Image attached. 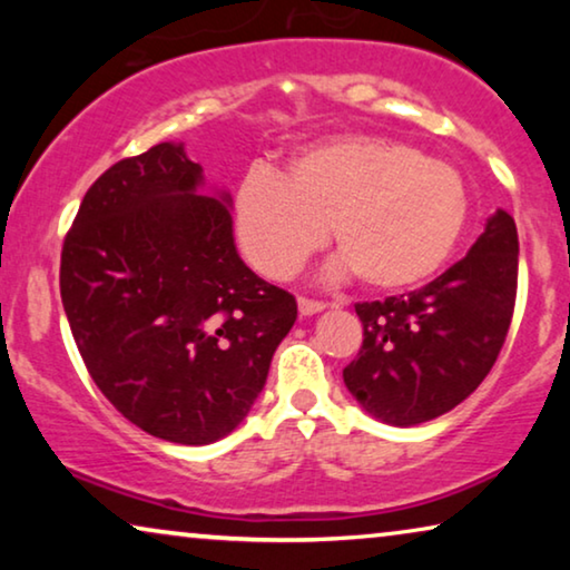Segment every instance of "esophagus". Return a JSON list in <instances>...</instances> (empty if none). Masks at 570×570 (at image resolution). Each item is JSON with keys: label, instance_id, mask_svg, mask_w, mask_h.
I'll use <instances>...</instances> for the list:
<instances>
[{"label": "esophagus", "instance_id": "obj_1", "mask_svg": "<svg viewBox=\"0 0 570 570\" xmlns=\"http://www.w3.org/2000/svg\"><path fill=\"white\" fill-rule=\"evenodd\" d=\"M326 306L318 301H308V298H298V314L301 316H314V314H322Z\"/></svg>", "mask_w": 570, "mask_h": 570}]
</instances>
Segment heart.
Segmentation results:
<instances>
[{
  "label": "heart",
  "instance_id": "b5f03b06",
  "mask_svg": "<svg viewBox=\"0 0 570 570\" xmlns=\"http://www.w3.org/2000/svg\"><path fill=\"white\" fill-rule=\"evenodd\" d=\"M466 213L454 166L376 135L322 139L291 155L277 176L248 174L233 194L238 244L264 275H293L330 225L342 254L330 277L355 272L381 293L431 279L454 254Z\"/></svg>",
  "mask_w": 570,
  "mask_h": 570
}]
</instances>
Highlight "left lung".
I'll return each instance as SVG.
<instances>
[{"instance_id":"left-lung-1","label":"left lung","mask_w":570,"mask_h":570,"mask_svg":"<svg viewBox=\"0 0 570 570\" xmlns=\"http://www.w3.org/2000/svg\"><path fill=\"white\" fill-rule=\"evenodd\" d=\"M517 277V223L498 209L464 259L433 283L386 301L355 303L363 347L342 371L347 392L368 415L400 428L454 410L501 353Z\"/></svg>"}]
</instances>
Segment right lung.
<instances>
[{
	"instance_id": "1",
	"label": "right lung",
	"mask_w": 570,
	"mask_h": 570,
	"mask_svg": "<svg viewBox=\"0 0 570 570\" xmlns=\"http://www.w3.org/2000/svg\"><path fill=\"white\" fill-rule=\"evenodd\" d=\"M202 184L184 145L114 163L85 194L59 269L96 386L129 423L184 446L236 431L298 316L238 256L230 194Z\"/></svg>"
}]
</instances>
